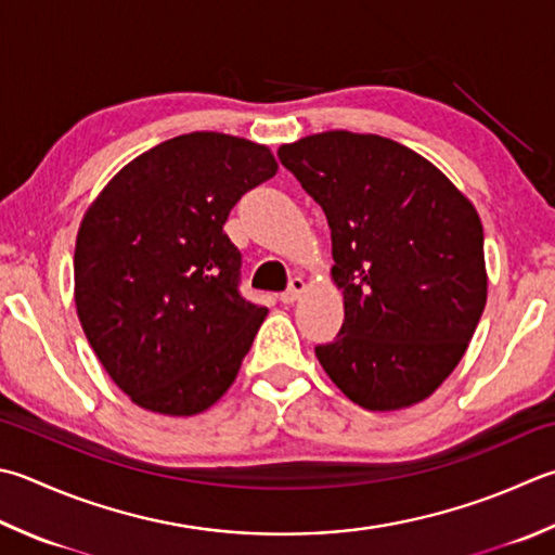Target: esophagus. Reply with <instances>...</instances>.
Wrapping results in <instances>:
<instances>
[{"label":"esophagus","mask_w":555,"mask_h":555,"mask_svg":"<svg viewBox=\"0 0 555 555\" xmlns=\"http://www.w3.org/2000/svg\"><path fill=\"white\" fill-rule=\"evenodd\" d=\"M305 287H307L305 278H292L289 280V287L280 295V301H282V305H292V301L299 299V295H301V292H305Z\"/></svg>","instance_id":"esophagus-1"}]
</instances>
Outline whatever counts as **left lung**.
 <instances>
[{"mask_svg":"<svg viewBox=\"0 0 555 555\" xmlns=\"http://www.w3.org/2000/svg\"><path fill=\"white\" fill-rule=\"evenodd\" d=\"M278 154L331 227L345 321L336 340L317 345L321 367L367 411L425 401L486 309L474 203L425 156L379 134L328 130Z\"/></svg>","mask_w":555,"mask_h":555,"instance_id":"8db88e82","label":"left lung"}]
</instances>
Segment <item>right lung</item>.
I'll return each mask as SVG.
<instances>
[{"label":"right lung","mask_w":555,"mask_h":555,"mask_svg":"<svg viewBox=\"0 0 555 555\" xmlns=\"http://www.w3.org/2000/svg\"><path fill=\"white\" fill-rule=\"evenodd\" d=\"M266 144L188 132L113 176L83 212L75 305L103 370L144 411L195 415L234 384L266 307L238 295L224 222L273 179Z\"/></svg>","instance_id":"1"}]
</instances>
